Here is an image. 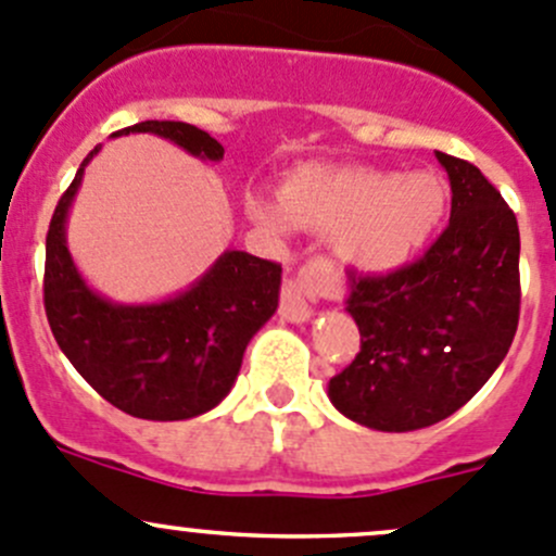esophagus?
<instances>
[{"label":"esophagus","instance_id":"esophagus-1","mask_svg":"<svg viewBox=\"0 0 556 556\" xmlns=\"http://www.w3.org/2000/svg\"><path fill=\"white\" fill-rule=\"evenodd\" d=\"M306 285L299 279H288L282 288V301H279V314H282L288 323H306L312 317L314 309L306 301Z\"/></svg>","mask_w":556,"mask_h":556}]
</instances>
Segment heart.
Returning a JSON list of instances; mask_svg holds the SVG:
<instances>
[{"mask_svg":"<svg viewBox=\"0 0 556 556\" xmlns=\"http://www.w3.org/2000/svg\"><path fill=\"white\" fill-rule=\"evenodd\" d=\"M446 201L444 179L433 172L306 166L285 185L282 201L252 193L247 210L268 231L288 233L301 226L333 237L341 266L384 277L428 247L444 220Z\"/></svg>","mask_w":556,"mask_h":556,"instance_id":"b5f03b06","label":"heart"}]
</instances>
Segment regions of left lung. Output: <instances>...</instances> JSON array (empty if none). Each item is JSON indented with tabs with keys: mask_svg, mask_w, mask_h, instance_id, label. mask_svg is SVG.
Returning <instances> with one entry per match:
<instances>
[{
	"mask_svg": "<svg viewBox=\"0 0 556 556\" xmlns=\"http://www.w3.org/2000/svg\"><path fill=\"white\" fill-rule=\"evenodd\" d=\"M452 185L446 231L422 261L352 277L361 352L328 382L346 419L382 433L441 422L497 371L519 323V226L473 164L435 153Z\"/></svg>",
	"mask_w": 556,
	"mask_h": 556,
	"instance_id": "1",
	"label": "left lung"
}]
</instances>
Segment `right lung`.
<instances>
[{"label":"right lung","mask_w":556,"mask_h":556,"mask_svg":"<svg viewBox=\"0 0 556 556\" xmlns=\"http://www.w3.org/2000/svg\"><path fill=\"white\" fill-rule=\"evenodd\" d=\"M153 134L193 159L223 161V144L182 121H144L112 137ZM88 153L61 195L45 239V314L61 352L121 412L177 422L212 412L231 392L252 336L279 306L282 266L226 250L188 290L153 304H117L97 293L66 244V220Z\"/></svg>","instance_id":"right-lung-1"}]
</instances>
